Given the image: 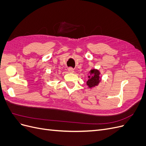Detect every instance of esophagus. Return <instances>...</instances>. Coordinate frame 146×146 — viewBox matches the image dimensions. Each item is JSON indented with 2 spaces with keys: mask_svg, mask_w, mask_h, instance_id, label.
Segmentation results:
<instances>
[{
  "mask_svg": "<svg viewBox=\"0 0 146 146\" xmlns=\"http://www.w3.org/2000/svg\"><path fill=\"white\" fill-rule=\"evenodd\" d=\"M68 71H69V72H70V73H73V72H74V69L72 68H68Z\"/></svg>",
  "mask_w": 146,
  "mask_h": 146,
  "instance_id": "34e87169",
  "label": "esophagus"
}]
</instances>
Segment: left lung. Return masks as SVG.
<instances>
[{
	"mask_svg": "<svg viewBox=\"0 0 146 146\" xmlns=\"http://www.w3.org/2000/svg\"><path fill=\"white\" fill-rule=\"evenodd\" d=\"M89 76H88V80L86 82V85L88 88L92 89L97 86L101 82L102 77L100 76V72L97 69H91L89 72Z\"/></svg>",
	"mask_w": 146,
	"mask_h": 146,
	"instance_id": "obj_1",
	"label": "left lung"
}]
</instances>
